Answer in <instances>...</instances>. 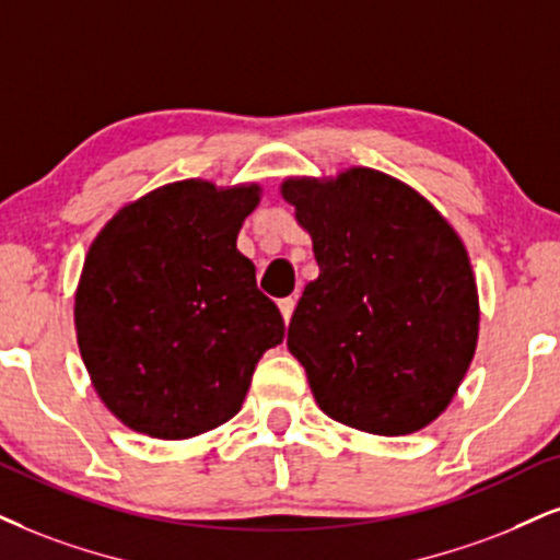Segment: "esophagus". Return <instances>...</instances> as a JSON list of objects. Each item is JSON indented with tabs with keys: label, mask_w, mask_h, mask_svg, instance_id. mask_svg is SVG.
I'll return each mask as SVG.
<instances>
[{
	"label": "esophagus",
	"mask_w": 560,
	"mask_h": 560,
	"mask_svg": "<svg viewBox=\"0 0 560 560\" xmlns=\"http://www.w3.org/2000/svg\"><path fill=\"white\" fill-rule=\"evenodd\" d=\"M280 314H282V322H291V316H293V308H295V299H282L280 303Z\"/></svg>",
	"instance_id": "esophagus-1"
}]
</instances>
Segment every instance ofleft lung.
<instances>
[{"instance_id":"left-lung-1","label":"left lung","mask_w":560,"mask_h":560,"mask_svg":"<svg viewBox=\"0 0 560 560\" xmlns=\"http://www.w3.org/2000/svg\"><path fill=\"white\" fill-rule=\"evenodd\" d=\"M280 195L319 265L288 327L316 405L376 436L433 423L478 348V285L457 231L412 186L363 165L285 178Z\"/></svg>"}]
</instances>
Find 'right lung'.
Here are the masks:
<instances>
[{"instance_id": "obj_1", "label": "right lung", "mask_w": 560, "mask_h": 560, "mask_svg": "<svg viewBox=\"0 0 560 560\" xmlns=\"http://www.w3.org/2000/svg\"><path fill=\"white\" fill-rule=\"evenodd\" d=\"M259 197V184H165L124 205L90 244L74 293L80 355L132 431L182 441L223 425L285 337L236 248Z\"/></svg>"}]
</instances>
